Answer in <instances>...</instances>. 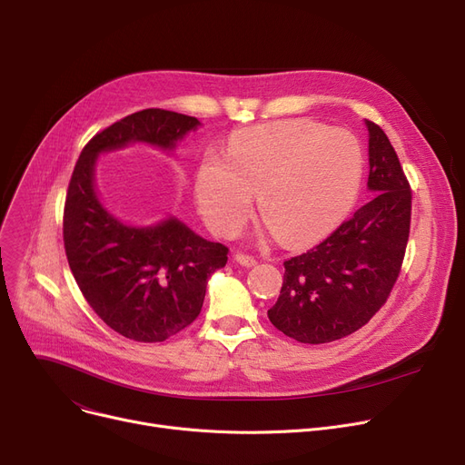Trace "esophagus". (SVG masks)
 Wrapping results in <instances>:
<instances>
[{
    "label": "esophagus",
    "instance_id": "34e87169",
    "mask_svg": "<svg viewBox=\"0 0 465 465\" xmlns=\"http://www.w3.org/2000/svg\"><path fill=\"white\" fill-rule=\"evenodd\" d=\"M233 260H235L239 265H242V267H254V265H256V258H252V256H249V254H242V252H237V254L233 256Z\"/></svg>",
    "mask_w": 465,
    "mask_h": 465
}]
</instances>
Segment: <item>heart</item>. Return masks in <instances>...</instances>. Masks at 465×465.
<instances>
[{
  "mask_svg": "<svg viewBox=\"0 0 465 465\" xmlns=\"http://www.w3.org/2000/svg\"><path fill=\"white\" fill-rule=\"evenodd\" d=\"M361 173V146L351 132L281 120L233 135L228 158L207 151L193 193L207 226L230 237L245 226L258 192L262 216L282 242L298 247L347 216Z\"/></svg>",
  "mask_w": 465,
  "mask_h": 465,
  "instance_id": "obj_1",
  "label": "heart"
}]
</instances>
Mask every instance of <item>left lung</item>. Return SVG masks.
<instances>
[{
	"instance_id": "left-lung-1",
	"label": "left lung",
	"mask_w": 465,
	"mask_h": 465,
	"mask_svg": "<svg viewBox=\"0 0 465 465\" xmlns=\"http://www.w3.org/2000/svg\"><path fill=\"white\" fill-rule=\"evenodd\" d=\"M370 177L373 198L321 245L284 262L272 324L300 343L347 337L371 321L400 275L411 226V188L386 134L371 120Z\"/></svg>"
}]
</instances>
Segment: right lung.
Here are the masks:
<instances>
[{
  "label": "right lung",
  "instance_id": "add662e5",
  "mask_svg": "<svg viewBox=\"0 0 465 465\" xmlns=\"http://www.w3.org/2000/svg\"><path fill=\"white\" fill-rule=\"evenodd\" d=\"M200 126L195 116L173 111L134 113L88 141L69 181L64 245L71 273L97 316L139 343L165 341L198 319L207 281L226 265L228 249L175 216L151 226L122 223L97 195L95 162L132 143L173 153Z\"/></svg>",
  "mask_w": 465,
  "mask_h": 465
}]
</instances>
